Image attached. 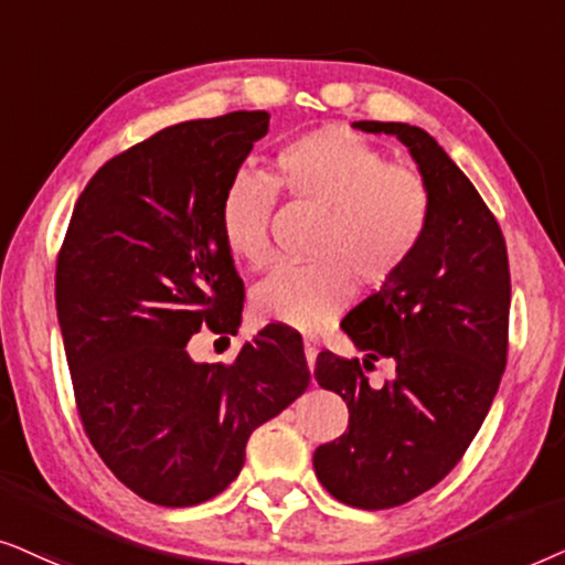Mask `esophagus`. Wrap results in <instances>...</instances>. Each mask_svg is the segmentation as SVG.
Returning <instances> with one entry per match:
<instances>
[{
    "instance_id": "34e87169",
    "label": "esophagus",
    "mask_w": 565,
    "mask_h": 565,
    "mask_svg": "<svg viewBox=\"0 0 565 565\" xmlns=\"http://www.w3.org/2000/svg\"><path fill=\"white\" fill-rule=\"evenodd\" d=\"M318 351H320V338L305 335V356H307V364H310V370L315 366V359H318Z\"/></svg>"
}]
</instances>
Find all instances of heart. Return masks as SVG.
<instances>
[{
  "label": "heart",
  "mask_w": 565,
  "mask_h": 565,
  "mask_svg": "<svg viewBox=\"0 0 565 565\" xmlns=\"http://www.w3.org/2000/svg\"><path fill=\"white\" fill-rule=\"evenodd\" d=\"M276 191L326 212L310 247L318 260L276 268L250 297L255 320L297 330L326 326L351 299L353 276L380 287L401 274L431 222V193L418 170L387 162L356 131L322 126L276 149L274 183L243 170L224 188V247L253 270L274 260Z\"/></svg>",
  "instance_id": "obj_1"
}]
</instances>
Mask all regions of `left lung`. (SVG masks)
Listing matches in <instances>:
<instances>
[{
    "label": "left lung",
    "instance_id": "8db88e82",
    "mask_svg": "<svg viewBox=\"0 0 565 565\" xmlns=\"http://www.w3.org/2000/svg\"><path fill=\"white\" fill-rule=\"evenodd\" d=\"M411 149L431 222L416 255L345 315L341 328L366 353L320 351L315 380L349 405V431L315 449L322 488L349 507L408 503L447 478L476 439L509 351V255L501 227L470 178L424 129L356 120ZM382 355L396 377L380 391L363 370Z\"/></svg>",
    "mask_w": 565,
    "mask_h": 565
}]
</instances>
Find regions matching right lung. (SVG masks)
Returning a JSON list of instances; mask_svg holds the SVG:
<instances>
[{"instance_id":"add662e5","label":"right lung","mask_w":565,"mask_h":565,"mask_svg":"<svg viewBox=\"0 0 565 565\" xmlns=\"http://www.w3.org/2000/svg\"><path fill=\"white\" fill-rule=\"evenodd\" d=\"M268 118L185 120L116 154L89 178L58 250L56 312L82 428L113 476L157 507L222 493L255 428L310 385L291 328H263L232 364H195L185 349L201 328L235 335L243 320L220 201Z\"/></svg>"}]
</instances>
